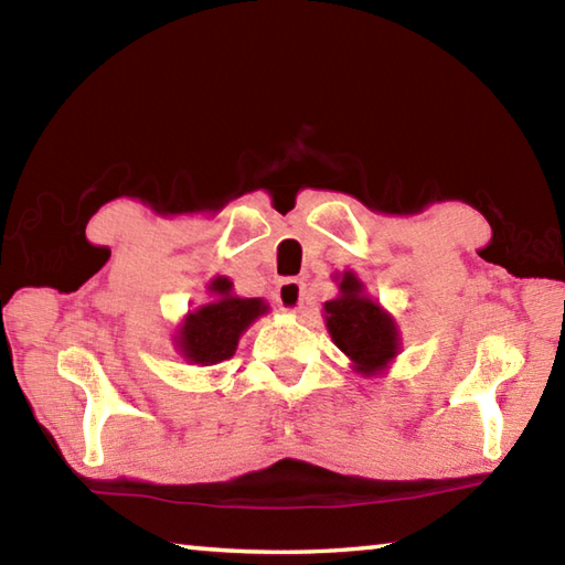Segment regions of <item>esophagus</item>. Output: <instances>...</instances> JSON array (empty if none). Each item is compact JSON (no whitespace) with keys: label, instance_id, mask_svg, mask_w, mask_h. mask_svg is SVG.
I'll return each instance as SVG.
<instances>
[{"label":"esophagus","instance_id":"34e87169","mask_svg":"<svg viewBox=\"0 0 565 565\" xmlns=\"http://www.w3.org/2000/svg\"><path fill=\"white\" fill-rule=\"evenodd\" d=\"M303 301V284L299 279H286L276 289V303L281 311H299Z\"/></svg>","mask_w":565,"mask_h":565}]
</instances>
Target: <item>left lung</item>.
<instances>
[{
    "label": "left lung",
    "mask_w": 565,
    "mask_h": 565,
    "mask_svg": "<svg viewBox=\"0 0 565 565\" xmlns=\"http://www.w3.org/2000/svg\"><path fill=\"white\" fill-rule=\"evenodd\" d=\"M323 317L333 343L353 361L359 374L374 376L396 359L401 349L396 321L366 296L353 271L341 274L339 296L323 303Z\"/></svg>",
    "instance_id": "obj_1"
}]
</instances>
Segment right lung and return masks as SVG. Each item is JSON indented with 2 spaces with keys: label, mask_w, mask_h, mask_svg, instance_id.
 <instances>
[{
  "label": "right lung",
  "mask_w": 565,
  "mask_h": 565,
  "mask_svg": "<svg viewBox=\"0 0 565 565\" xmlns=\"http://www.w3.org/2000/svg\"><path fill=\"white\" fill-rule=\"evenodd\" d=\"M209 291L218 299L199 306L196 311H189L174 339L181 356L199 366H212V363L232 359L242 333L252 327V321L269 311V306L262 299L234 296L232 281L226 276L212 279Z\"/></svg>",
  "instance_id": "1"
}]
</instances>
